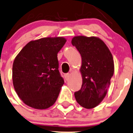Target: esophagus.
<instances>
[{
	"instance_id": "34e87169",
	"label": "esophagus",
	"mask_w": 133,
	"mask_h": 133,
	"mask_svg": "<svg viewBox=\"0 0 133 133\" xmlns=\"http://www.w3.org/2000/svg\"><path fill=\"white\" fill-rule=\"evenodd\" d=\"M64 76H65V79H66V80H68V79H69V76H70V75H69V73H66V74H65V75H64Z\"/></svg>"
}]
</instances>
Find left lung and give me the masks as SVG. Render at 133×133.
Listing matches in <instances>:
<instances>
[{
  "label": "left lung",
  "instance_id": "1",
  "mask_svg": "<svg viewBox=\"0 0 133 133\" xmlns=\"http://www.w3.org/2000/svg\"><path fill=\"white\" fill-rule=\"evenodd\" d=\"M72 44L82 57V88L75 92L78 104L87 109L97 107L107 95L114 75L113 57L104 43L95 37L76 36Z\"/></svg>",
  "mask_w": 133,
  "mask_h": 133
}]
</instances>
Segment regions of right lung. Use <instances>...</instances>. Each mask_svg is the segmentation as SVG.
<instances>
[{
	"mask_svg": "<svg viewBox=\"0 0 133 133\" xmlns=\"http://www.w3.org/2000/svg\"><path fill=\"white\" fill-rule=\"evenodd\" d=\"M65 42L62 37L32 41L15 58L12 83L18 96L26 105L43 110L55 103L64 83L58 70L57 54Z\"/></svg>",
	"mask_w": 133,
	"mask_h": 133,
	"instance_id": "1",
	"label": "right lung"
}]
</instances>
